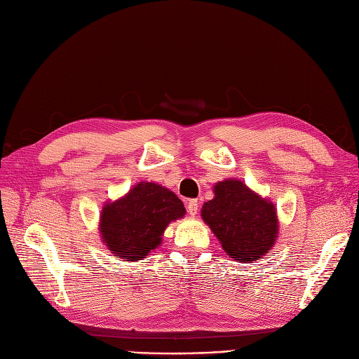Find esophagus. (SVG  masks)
I'll list each match as a JSON object with an SVG mask.
<instances>
[{"mask_svg":"<svg viewBox=\"0 0 359 359\" xmlns=\"http://www.w3.org/2000/svg\"><path fill=\"white\" fill-rule=\"evenodd\" d=\"M187 211H189V214L191 217H194V215L198 214V211H199V202H198V199H190L187 202Z\"/></svg>","mask_w":359,"mask_h":359,"instance_id":"esophagus-1","label":"esophagus"}]
</instances>
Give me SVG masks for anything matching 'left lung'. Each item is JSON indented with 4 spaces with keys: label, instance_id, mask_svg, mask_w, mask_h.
<instances>
[{
    "label": "left lung",
    "instance_id": "1",
    "mask_svg": "<svg viewBox=\"0 0 359 359\" xmlns=\"http://www.w3.org/2000/svg\"><path fill=\"white\" fill-rule=\"evenodd\" d=\"M202 219L227 256L243 264L262 259L278 235L274 203L260 198L240 180L215 184L214 198L202 206Z\"/></svg>",
    "mask_w": 359,
    "mask_h": 359
}]
</instances>
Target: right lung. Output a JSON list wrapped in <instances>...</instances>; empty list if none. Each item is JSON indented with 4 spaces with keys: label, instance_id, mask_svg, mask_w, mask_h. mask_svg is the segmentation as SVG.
<instances>
[{
    "label": "right lung",
    "instance_id": "1",
    "mask_svg": "<svg viewBox=\"0 0 359 359\" xmlns=\"http://www.w3.org/2000/svg\"><path fill=\"white\" fill-rule=\"evenodd\" d=\"M184 214L175 193L156 182H139L126 196L103 206L99 229L112 255L133 262L157 248L168 224Z\"/></svg>",
    "mask_w": 359,
    "mask_h": 359
}]
</instances>
